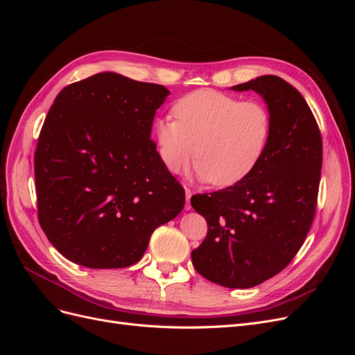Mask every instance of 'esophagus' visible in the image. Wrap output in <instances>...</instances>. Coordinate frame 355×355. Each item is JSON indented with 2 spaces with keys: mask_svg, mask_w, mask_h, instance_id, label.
I'll list each match as a JSON object with an SVG mask.
<instances>
[{
  "mask_svg": "<svg viewBox=\"0 0 355 355\" xmlns=\"http://www.w3.org/2000/svg\"><path fill=\"white\" fill-rule=\"evenodd\" d=\"M185 194H187V202H185V210H191V202H189V200H191V197H192V191H191L189 188H187V189H185Z\"/></svg>",
  "mask_w": 355,
  "mask_h": 355,
  "instance_id": "obj_1",
  "label": "esophagus"
}]
</instances>
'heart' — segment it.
<instances>
[{
	"mask_svg": "<svg viewBox=\"0 0 355 355\" xmlns=\"http://www.w3.org/2000/svg\"><path fill=\"white\" fill-rule=\"evenodd\" d=\"M171 112L175 120L155 123L158 153L171 173L184 170L196 154L201 180L218 188L237 185L270 145L272 115L261 101L200 89L179 98Z\"/></svg>",
	"mask_w": 355,
	"mask_h": 355,
	"instance_id": "obj_1",
	"label": "heart"
}]
</instances>
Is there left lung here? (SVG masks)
Instances as JSON below:
<instances>
[{
  "mask_svg": "<svg viewBox=\"0 0 355 355\" xmlns=\"http://www.w3.org/2000/svg\"><path fill=\"white\" fill-rule=\"evenodd\" d=\"M232 89L265 99L272 115L270 145L237 185L191 197L207 222L191 257L209 282L249 288L283 271L304 244L317 207L323 141L304 96L283 78L263 75Z\"/></svg>",
  "mask_w": 355,
  "mask_h": 355,
  "instance_id": "obj_1",
  "label": "left lung"
}]
</instances>
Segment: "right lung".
<instances>
[{"mask_svg":"<svg viewBox=\"0 0 355 355\" xmlns=\"http://www.w3.org/2000/svg\"><path fill=\"white\" fill-rule=\"evenodd\" d=\"M168 90L102 72L56 96L34 157L38 222L67 259L98 270L141 261L185 189L151 139Z\"/></svg>","mask_w":355,"mask_h":355,"instance_id":"1","label":"right lung"}]
</instances>
